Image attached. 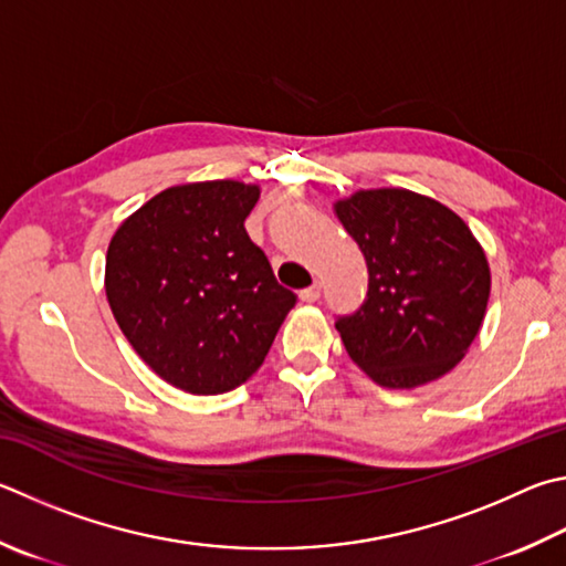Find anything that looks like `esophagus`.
<instances>
[{"label": "esophagus", "mask_w": 566, "mask_h": 566, "mask_svg": "<svg viewBox=\"0 0 566 566\" xmlns=\"http://www.w3.org/2000/svg\"><path fill=\"white\" fill-rule=\"evenodd\" d=\"M300 296H302V302H316L318 300V296H322V284H318V282H314L312 286H306V290H302L300 292Z\"/></svg>", "instance_id": "34e87169"}]
</instances>
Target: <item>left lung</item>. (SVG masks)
Instances as JSON below:
<instances>
[{"instance_id":"8db88e82","label":"left lung","mask_w":566,"mask_h":566,"mask_svg":"<svg viewBox=\"0 0 566 566\" xmlns=\"http://www.w3.org/2000/svg\"><path fill=\"white\" fill-rule=\"evenodd\" d=\"M334 210L368 266L364 304L336 318L348 356L386 388L446 376L485 318L480 242L446 205L400 188L358 190Z\"/></svg>"}]
</instances>
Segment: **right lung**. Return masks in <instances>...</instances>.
Returning a JSON list of instances; mask_svg holds the SVG:
<instances>
[{"label":"right lung","mask_w":566,"mask_h":566,"mask_svg":"<svg viewBox=\"0 0 566 566\" xmlns=\"http://www.w3.org/2000/svg\"><path fill=\"white\" fill-rule=\"evenodd\" d=\"M256 200L260 188L238 180L176 185L108 244L106 296L120 332L163 381L188 394L248 381L296 304L244 230Z\"/></svg>","instance_id":"right-lung-1"}]
</instances>
